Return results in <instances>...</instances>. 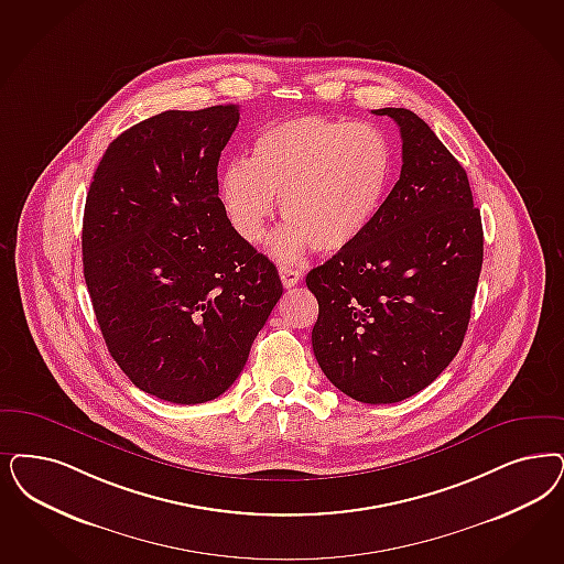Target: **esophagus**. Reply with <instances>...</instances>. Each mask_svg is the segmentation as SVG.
I'll list each match as a JSON object with an SVG mask.
<instances>
[{
  "label": "esophagus",
  "mask_w": 564,
  "mask_h": 564,
  "mask_svg": "<svg viewBox=\"0 0 564 564\" xmlns=\"http://www.w3.org/2000/svg\"><path fill=\"white\" fill-rule=\"evenodd\" d=\"M279 274H281V281H283V285H285V288H293V285H297V283H300V279H302V271L292 269V267H279Z\"/></svg>",
  "instance_id": "34e87169"
}]
</instances>
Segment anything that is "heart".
<instances>
[{
  "mask_svg": "<svg viewBox=\"0 0 564 564\" xmlns=\"http://www.w3.org/2000/svg\"><path fill=\"white\" fill-rule=\"evenodd\" d=\"M393 155L369 122L288 118L253 137L250 162H229L218 197L235 234L258 243L281 197L290 220L271 237V252L293 262L311 248L337 253L369 231L388 195Z\"/></svg>",
  "mask_w": 564,
  "mask_h": 564,
  "instance_id": "b5f03b06",
  "label": "heart"
}]
</instances>
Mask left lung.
Returning <instances> with one entry per match:
<instances>
[{"label": "left lung", "mask_w": 564, "mask_h": 564, "mask_svg": "<svg viewBox=\"0 0 564 564\" xmlns=\"http://www.w3.org/2000/svg\"><path fill=\"white\" fill-rule=\"evenodd\" d=\"M402 171L369 231L308 272L318 300L312 350L330 383L393 404L433 383L465 339L484 264L481 213L460 162L406 108Z\"/></svg>", "instance_id": "obj_1"}]
</instances>
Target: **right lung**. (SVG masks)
Instances as JSON below:
<instances>
[{"label":"right lung","mask_w":564,"mask_h":564,"mask_svg":"<svg viewBox=\"0 0 564 564\" xmlns=\"http://www.w3.org/2000/svg\"><path fill=\"white\" fill-rule=\"evenodd\" d=\"M239 106L141 120L101 155L83 216V274L110 356L145 393L210 402L231 388L283 285L218 197Z\"/></svg>","instance_id":"add662e5"}]
</instances>
